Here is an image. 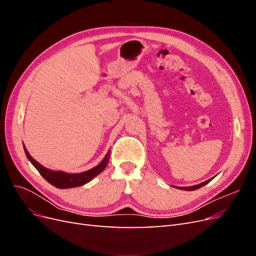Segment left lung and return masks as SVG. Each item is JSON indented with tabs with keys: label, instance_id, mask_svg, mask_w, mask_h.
I'll list each match as a JSON object with an SVG mask.
<instances>
[{
	"label": "left lung",
	"instance_id": "8db88e82",
	"mask_svg": "<svg viewBox=\"0 0 256 256\" xmlns=\"http://www.w3.org/2000/svg\"><path fill=\"white\" fill-rule=\"evenodd\" d=\"M212 178H210V180H206V182H202V184H196V186H191V187H180V188H178V189L186 190V191H192V190H196V189H198V188H200V187H203V186L207 184L209 182H212Z\"/></svg>",
	"mask_w": 256,
	"mask_h": 256
}]
</instances>
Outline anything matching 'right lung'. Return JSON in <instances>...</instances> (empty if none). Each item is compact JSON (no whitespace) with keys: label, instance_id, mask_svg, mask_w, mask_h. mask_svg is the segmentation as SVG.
<instances>
[{"label":"right lung","instance_id":"1","mask_svg":"<svg viewBox=\"0 0 256 256\" xmlns=\"http://www.w3.org/2000/svg\"><path fill=\"white\" fill-rule=\"evenodd\" d=\"M23 147H24V152L26 154L28 159L30 161V164L35 166L37 171L40 172V174L52 186H54V187H56V188H60V189L74 188V187H79V186H83L85 184H88V182H90L92 180V178L96 177L98 174H100L104 171L106 166H108V164H109V157H110V154H109L110 152H108L104 160L100 162L97 166L88 170V171L82 172V173L69 174V173L62 172V171H52V170H49L47 168L42 166L40 164H38V162L34 158L30 156V154L26 150L24 145H23Z\"/></svg>","mask_w":256,"mask_h":256}]
</instances>
